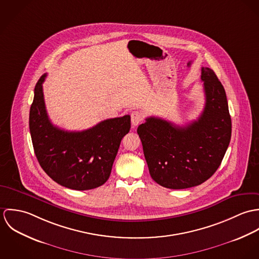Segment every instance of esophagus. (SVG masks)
<instances>
[{
	"instance_id": "esophagus-1",
	"label": "esophagus",
	"mask_w": 259,
	"mask_h": 259,
	"mask_svg": "<svg viewBox=\"0 0 259 259\" xmlns=\"http://www.w3.org/2000/svg\"><path fill=\"white\" fill-rule=\"evenodd\" d=\"M131 119L133 126H138L143 121L144 116L140 111H135L131 113Z\"/></svg>"
}]
</instances>
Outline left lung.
<instances>
[{
    "label": "left lung",
    "instance_id": "left-lung-1",
    "mask_svg": "<svg viewBox=\"0 0 259 259\" xmlns=\"http://www.w3.org/2000/svg\"><path fill=\"white\" fill-rule=\"evenodd\" d=\"M205 95L199 117L179 126L149 116L138 127L151 179L171 189L201 185L220 167L231 138L226 94L215 73L201 69Z\"/></svg>",
    "mask_w": 259,
    "mask_h": 259
}]
</instances>
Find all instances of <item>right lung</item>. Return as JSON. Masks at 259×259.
<instances>
[{"label":"right lung","instance_id":"obj_1","mask_svg":"<svg viewBox=\"0 0 259 259\" xmlns=\"http://www.w3.org/2000/svg\"><path fill=\"white\" fill-rule=\"evenodd\" d=\"M42 74L35 87L30 110V133L37 161L57 184L74 190L104 185L110 178L122 138L131 130V116L109 118L82 132L55 126L47 113Z\"/></svg>","mask_w":259,"mask_h":259}]
</instances>
